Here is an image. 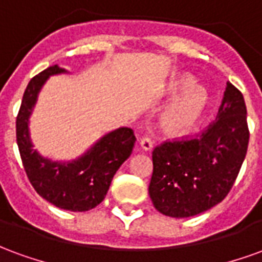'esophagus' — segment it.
<instances>
[{
	"instance_id": "34e87169",
	"label": "esophagus",
	"mask_w": 262,
	"mask_h": 262,
	"mask_svg": "<svg viewBox=\"0 0 262 262\" xmlns=\"http://www.w3.org/2000/svg\"><path fill=\"white\" fill-rule=\"evenodd\" d=\"M140 146H142L143 150H146V151L151 150V148H153V140H151V137L143 136L142 139H140Z\"/></svg>"
}]
</instances>
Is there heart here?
<instances>
[{
    "instance_id": "1",
    "label": "heart",
    "mask_w": 262,
    "mask_h": 262,
    "mask_svg": "<svg viewBox=\"0 0 262 262\" xmlns=\"http://www.w3.org/2000/svg\"><path fill=\"white\" fill-rule=\"evenodd\" d=\"M165 91L181 95L174 99L163 115V127L168 135H188L199 125L209 106V95L205 88L193 85L192 75L176 74L165 86Z\"/></svg>"
}]
</instances>
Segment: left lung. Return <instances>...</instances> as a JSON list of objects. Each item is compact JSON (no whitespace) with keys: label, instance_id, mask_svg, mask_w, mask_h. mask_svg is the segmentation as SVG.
<instances>
[{"label":"left lung","instance_id":"left-lung-1","mask_svg":"<svg viewBox=\"0 0 262 262\" xmlns=\"http://www.w3.org/2000/svg\"><path fill=\"white\" fill-rule=\"evenodd\" d=\"M248 139L244 98L227 82L217 116L205 130L154 147L148 185L154 208L165 216L189 217L222 202L242 168Z\"/></svg>","mask_w":262,"mask_h":262}]
</instances>
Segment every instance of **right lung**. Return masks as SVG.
I'll use <instances>...</instances> for the list:
<instances>
[{
	"mask_svg": "<svg viewBox=\"0 0 262 262\" xmlns=\"http://www.w3.org/2000/svg\"><path fill=\"white\" fill-rule=\"evenodd\" d=\"M64 71L57 64L52 66L29 81L16 116V143L26 176L35 191L57 208L85 212L102 202L118 168L132 154L136 137L130 127H120L103 136L73 163L60 164L40 157L32 148L28 130L29 115L49 75Z\"/></svg>",
	"mask_w": 262,
	"mask_h": 262,
	"instance_id": "add662e5",
	"label": "right lung"
}]
</instances>
